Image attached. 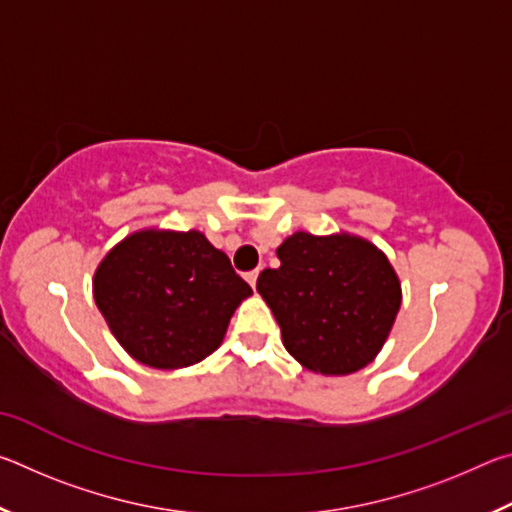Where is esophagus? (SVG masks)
I'll return each instance as SVG.
<instances>
[{"mask_svg":"<svg viewBox=\"0 0 512 512\" xmlns=\"http://www.w3.org/2000/svg\"><path fill=\"white\" fill-rule=\"evenodd\" d=\"M257 277H259V268H255V271L246 273V282H248L253 289H255V284H257Z\"/></svg>","mask_w":512,"mask_h":512,"instance_id":"esophagus-1","label":"esophagus"}]
</instances>
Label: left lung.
I'll return each mask as SVG.
<instances>
[{
	"instance_id": "obj_1",
	"label": "left lung",
	"mask_w": 512,
	"mask_h": 512,
	"mask_svg": "<svg viewBox=\"0 0 512 512\" xmlns=\"http://www.w3.org/2000/svg\"><path fill=\"white\" fill-rule=\"evenodd\" d=\"M277 259L280 266L259 273L257 291L291 357L320 375L368 366L402 305L400 277L388 257L348 232H296L277 248Z\"/></svg>"
}]
</instances>
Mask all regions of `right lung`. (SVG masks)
<instances>
[{
	"mask_svg": "<svg viewBox=\"0 0 512 512\" xmlns=\"http://www.w3.org/2000/svg\"><path fill=\"white\" fill-rule=\"evenodd\" d=\"M94 302L135 361L187 368L219 348L241 300L253 289L203 232L140 230L101 259Z\"/></svg>",
	"mask_w": 512,
	"mask_h": 512,
	"instance_id": "add662e5",
	"label": "right lung"
}]
</instances>
